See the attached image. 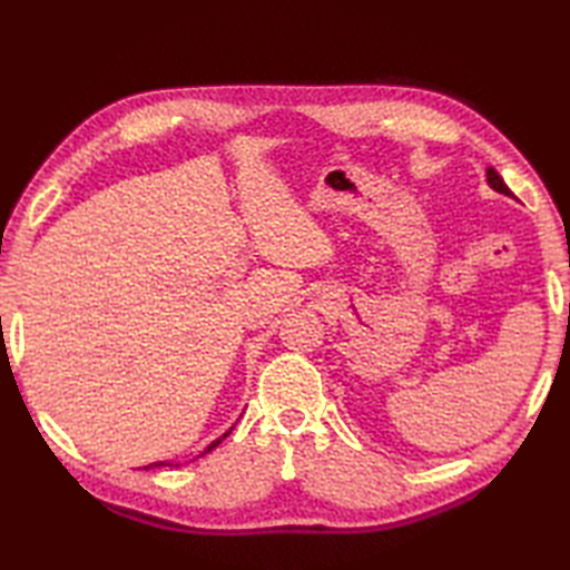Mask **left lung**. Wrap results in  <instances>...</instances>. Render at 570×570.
<instances>
[{
	"label": "left lung",
	"instance_id": "left-lung-1",
	"mask_svg": "<svg viewBox=\"0 0 570 570\" xmlns=\"http://www.w3.org/2000/svg\"><path fill=\"white\" fill-rule=\"evenodd\" d=\"M488 184H490L494 190H498V193H504V196H512V190L507 188V184L502 180V176H500L498 171H494L492 166L488 168Z\"/></svg>",
	"mask_w": 570,
	"mask_h": 570
}]
</instances>
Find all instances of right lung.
Listing matches in <instances>:
<instances>
[{"label":"right lung","instance_id":"right-lung-1","mask_svg":"<svg viewBox=\"0 0 570 570\" xmlns=\"http://www.w3.org/2000/svg\"><path fill=\"white\" fill-rule=\"evenodd\" d=\"M225 435H229V431H227V433H223V435H220V439H217V441H213V443H210L208 448H205V451H203L200 455H205V453H210V451H213V448H215L217 443H220V441L225 439ZM161 465H171V463H151V465H147V470H149V468H161Z\"/></svg>","mask_w":570,"mask_h":570}]
</instances>
